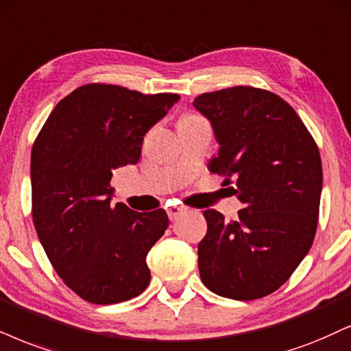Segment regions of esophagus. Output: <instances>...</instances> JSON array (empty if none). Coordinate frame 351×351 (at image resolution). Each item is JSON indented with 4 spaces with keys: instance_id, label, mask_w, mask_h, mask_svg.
Instances as JSON below:
<instances>
[{
    "instance_id": "obj_1",
    "label": "esophagus",
    "mask_w": 351,
    "mask_h": 351,
    "mask_svg": "<svg viewBox=\"0 0 351 351\" xmlns=\"http://www.w3.org/2000/svg\"><path fill=\"white\" fill-rule=\"evenodd\" d=\"M166 211H167L169 219H171V221H176V219H179L180 215L184 213V208L179 205H171V206H167Z\"/></svg>"
}]
</instances>
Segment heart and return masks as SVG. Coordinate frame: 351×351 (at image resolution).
Wrapping results in <instances>:
<instances>
[{
	"label": "heart",
	"instance_id": "heart-1",
	"mask_svg": "<svg viewBox=\"0 0 351 351\" xmlns=\"http://www.w3.org/2000/svg\"><path fill=\"white\" fill-rule=\"evenodd\" d=\"M187 117H195V115H187ZM187 117H184V119H187Z\"/></svg>",
	"mask_w": 351,
	"mask_h": 351
}]
</instances>
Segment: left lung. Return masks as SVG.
I'll return each instance as SVG.
<instances>
[{
	"label": "left lung",
	"instance_id": "obj_1",
	"mask_svg": "<svg viewBox=\"0 0 351 351\" xmlns=\"http://www.w3.org/2000/svg\"><path fill=\"white\" fill-rule=\"evenodd\" d=\"M219 149L208 171L226 176L244 208L224 221L205 210L198 270L210 291L237 301L263 298L291 276L313 245L322 192L317 145L298 114L268 90L236 86L195 97Z\"/></svg>",
	"mask_w": 351,
	"mask_h": 351
}]
</instances>
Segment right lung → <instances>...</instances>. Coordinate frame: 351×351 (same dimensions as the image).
I'll return each mask as SVG.
<instances>
[{
  "mask_svg": "<svg viewBox=\"0 0 351 351\" xmlns=\"http://www.w3.org/2000/svg\"><path fill=\"white\" fill-rule=\"evenodd\" d=\"M179 101L114 84H86L62 99L30 156L32 218L55 271L77 296L115 304L149 285L146 255L169 226L162 208L112 205V176L141 158L143 136Z\"/></svg>",
  "mask_w": 351,
  "mask_h": 351,
  "instance_id": "1",
  "label": "right lung"
}]
</instances>
